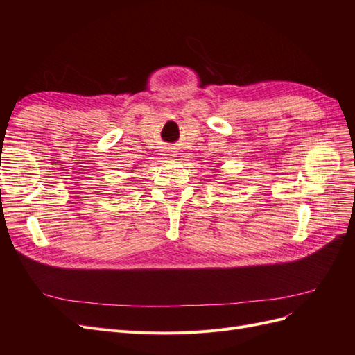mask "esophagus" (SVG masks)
I'll return each mask as SVG.
<instances>
[{
  "instance_id": "1",
  "label": "esophagus",
  "mask_w": 355,
  "mask_h": 355,
  "mask_svg": "<svg viewBox=\"0 0 355 355\" xmlns=\"http://www.w3.org/2000/svg\"><path fill=\"white\" fill-rule=\"evenodd\" d=\"M166 158H175L176 157V154L173 153V151H164V154H163Z\"/></svg>"
}]
</instances>
